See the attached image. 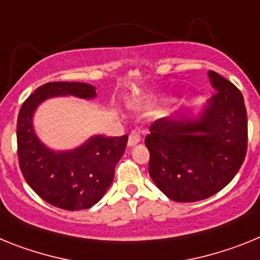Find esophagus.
<instances>
[{
	"instance_id": "34e87169",
	"label": "esophagus",
	"mask_w": 260,
	"mask_h": 260,
	"mask_svg": "<svg viewBox=\"0 0 260 260\" xmlns=\"http://www.w3.org/2000/svg\"><path fill=\"white\" fill-rule=\"evenodd\" d=\"M141 141H142L141 133L133 130V132L130 133V135H128V146H132V147L135 146V144H138Z\"/></svg>"
}]
</instances>
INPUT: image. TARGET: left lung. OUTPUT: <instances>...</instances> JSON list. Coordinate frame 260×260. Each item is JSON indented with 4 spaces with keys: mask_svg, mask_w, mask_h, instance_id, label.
Segmentation results:
<instances>
[{
    "mask_svg": "<svg viewBox=\"0 0 260 260\" xmlns=\"http://www.w3.org/2000/svg\"><path fill=\"white\" fill-rule=\"evenodd\" d=\"M208 75L217 92L203 116L158 118L144 139L151 178L168 198L180 203L203 201L224 189L247 152L242 93L215 71Z\"/></svg>",
    "mask_w": 260,
    "mask_h": 260,
    "instance_id": "1",
    "label": "left lung"
}]
</instances>
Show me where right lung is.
<instances>
[{
  "instance_id": "1",
  "label": "right lung",
  "mask_w": 260,
  "mask_h": 260,
  "mask_svg": "<svg viewBox=\"0 0 260 260\" xmlns=\"http://www.w3.org/2000/svg\"><path fill=\"white\" fill-rule=\"evenodd\" d=\"M58 95L91 99L96 92L95 87L80 82H50L36 88L18 114L19 168L41 199L62 210H86L98 203L113 182L114 169L125 152L127 135H98L70 152L48 150L36 138L31 118L41 102Z\"/></svg>"
}]
</instances>
